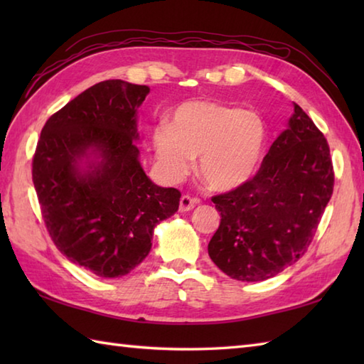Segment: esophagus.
<instances>
[{
  "label": "esophagus",
  "mask_w": 364,
  "mask_h": 364,
  "mask_svg": "<svg viewBox=\"0 0 364 364\" xmlns=\"http://www.w3.org/2000/svg\"><path fill=\"white\" fill-rule=\"evenodd\" d=\"M198 205V200L194 197H189V196H183L180 198V211L181 213H186L194 210V208Z\"/></svg>",
  "instance_id": "34e87169"
}]
</instances>
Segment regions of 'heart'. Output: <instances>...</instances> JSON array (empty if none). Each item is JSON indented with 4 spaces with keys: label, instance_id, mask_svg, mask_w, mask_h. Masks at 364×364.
I'll return each instance as SVG.
<instances>
[{
    "label": "heart",
    "instance_id": "1",
    "mask_svg": "<svg viewBox=\"0 0 364 364\" xmlns=\"http://www.w3.org/2000/svg\"><path fill=\"white\" fill-rule=\"evenodd\" d=\"M266 136V123L255 111L197 100L178 106L170 125L154 127L151 142L168 178L186 175L192 158L198 156L202 180L213 191L228 192L244 186L257 172Z\"/></svg>",
    "mask_w": 364,
    "mask_h": 364
}]
</instances>
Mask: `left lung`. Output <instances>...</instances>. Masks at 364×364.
Here are the masks:
<instances>
[{"mask_svg": "<svg viewBox=\"0 0 364 364\" xmlns=\"http://www.w3.org/2000/svg\"><path fill=\"white\" fill-rule=\"evenodd\" d=\"M327 139L299 105L252 180L213 197L220 225L208 253L223 274L262 282L304 257L333 194Z\"/></svg>", "mask_w": 364, "mask_h": 364, "instance_id": "8db88e82", "label": "left lung"}]
</instances>
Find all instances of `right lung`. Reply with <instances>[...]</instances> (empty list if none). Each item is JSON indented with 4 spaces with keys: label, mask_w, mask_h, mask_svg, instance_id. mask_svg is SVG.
<instances>
[{
    "label": "right lung",
    "mask_w": 364,
    "mask_h": 364,
    "mask_svg": "<svg viewBox=\"0 0 364 364\" xmlns=\"http://www.w3.org/2000/svg\"><path fill=\"white\" fill-rule=\"evenodd\" d=\"M150 89L98 82L46 120L33 181L59 252L102 278L141 264L154 227L178 211L180 191L154 184L141 166L137 109Z\"/></svg>",
    "instance_id": "add662e5"
}]
</instances>
